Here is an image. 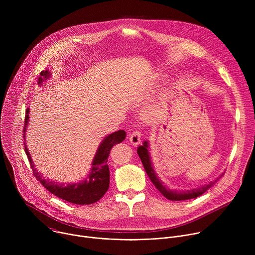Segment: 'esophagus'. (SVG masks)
I'll return each mask as SVG.
<instances>
[{"label": "esophagus", "mask_w": 255, "mask_h": 255, "mask_svg": "<svg viewBox=\"0 0 255 255\" xmlns=\"http://www.w3.org/2000/svg\"><path fill=\"white\" fill-rule=\"evenodd\" d=\"M129 140L133 145H138L141 142V133L137 130L133 131L129 136Z\"/></svg>", "instance_id": "34e87169"}]
</instances>
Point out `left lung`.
I'll return each instance as SVG.
<instances>
[{
  "label": "left lung",
  "instance_id": "1",
  "mask_svg": "<svg viewBox=\"0 0 255 255\" xmlns=\"http://www.w3.org/2000/svg\"><path fill=\"white\" fill-rule=\"evenodd\" d=\"M148 143L147 141H145L143 143L142 146H139L137 149V153L142 161V164L144 166L145 171H146L147 175L149 176L150 180L152 181V184L154 185V187L168 200L170 201H185V200H190V199H195L197 197H200L201 195H203L205 192H207L210 188H212L216 183L218 179H215L211 183H209L208 185L202 186L198 189H193V190H189V191H172L167 189L164 185H162L161 181L158 179V177L156 176L152 165H151V160H150V156L148 153Z\"/></svg>",
  "mask_w": 255,
  "mask_h": 255
}]
</instances>
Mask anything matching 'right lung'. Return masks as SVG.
Wrapping results in <instances>:
<instances>
[{"label":"right lung","instance_id":"right-lung-1","mask_svg":"<svg viewBox=\"0 0 255 255\" xmlns=\"http://www.w3.org/2000/svg\"><path fill=\"white\" fill-rule=\"evenodd\" d=\"M49 77L48 70H42L40 72V77L38 79V84H41L43 79H47ZM29 109L26 110L25 115V123L23 128V137L25 140V131L26 126L28 124V116ZM126 138V132L124 130H119L104 138L103 142L100 144V147L97 150L96 156L93 160L92 172L88 175V177L82 181L72 185L64 186L63 184H57L52 180L42 179L41 174L35 169L33 161L30 157L29 151L25 146V153L30 162V166L32 168L34 176L37 178L41 185L54 196L67 201L72 204L77 205H89L98 202L108 191L109 184H110V171L108 166V157L110 155V151L114 145L121 143Z\"/></svg>","mask_w":255,"mask_h":255}]
</instances>
